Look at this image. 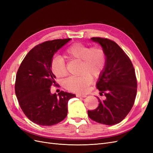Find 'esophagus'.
<instances>
[{
  "instance_id": "esophagus-1",
  "label": "esophagus",
  "mask_w": 153,
  "mask_h": 153,
  "mask_svg": "<svg viewBox=\"0 0 153 153\" xmlns=\"http://www.w3.org/2000/svg\"><path fill=\"white\" fill-rule=\"evenodd\" d=\"M76 97H78V98H85V97H86V95L77 94H76Z\"/></svg>"
}]
</instances>
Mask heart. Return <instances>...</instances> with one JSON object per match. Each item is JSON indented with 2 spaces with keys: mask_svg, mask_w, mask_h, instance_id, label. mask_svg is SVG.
I'll list each match as a JSON object with an SVG mask.
<instances>
[{
  "mask_svg": "<svg viewBox=\"0 0 153 153\" xmlns=\"http://www.w3.org/2000/svg\"><path fill=\"white\" fill-rule=\"evenodd\" d=\"M65 57L81 62L78 72L81 75L68 78L64 83L66 89L78 93L87 91L92 82V77L98 78L103 72L106 64V55L102 48L91 47L82 43L69 46L65 51ZM50 68L57 78H63L67 75L65 60L60 55H56L52 59Z\"/></svg>",
  "mask_w": 153,
  "mask_h": 153,
  "instance_id": "obj_1",
  "label": "heart"
}]
</instances>
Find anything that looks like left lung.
Returning <instances> with one entry per match:
<instances>
[{
	"instance_id": "left-lung-1",
	"label": "left lung",
	"mask_w": 153,
	"mask_h": 153,
	"mask_svg": "<svg viewBox=\"0 0 153 153\" xmlns=\"http://www.w3.org/2000/svg\"><path fill=\"white\" fill-rule=\"evenodd\" d=\"M106 55V64L96 84L105 99L97 97L98 107L88 110L93 121L106 125L119 123L130 112L135 103L137 91L135 71L130 59L115 41L105 38L93 37Z\"/></svg>"
}]
</instances>
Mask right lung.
<instances>
[{"instance_id": "add662e5", "label": "right lung", "mask_w": 153, "mask_h": 153, "mask_svg": "<svg viewBox=\"0 0 153 153\" xmlns=\"http://www.w3.org/2000/svg\"><path fill=\"white\" fill-rule=\"evenodd\" d=\"M47 41L31 49L18 69L15 93L23 112L32 122L41 126H52L65 119L68 103L75 95L61 91L50 92L57 86L50 64L54 53L70 40Z\"/></svg>"}]
</instances>
